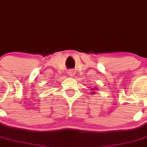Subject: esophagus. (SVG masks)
Returning <instances> with one entry per match:
<instances>
[{
  "mask_svg": "<svg viewBox=\"0 0 147 147\" xmlns=\"http://www.w3.org/2000/svg\"><path fill=\"white\" fill-rule=\"evenodd\" d=\"M68 75L70 77H74L75 76V72L72 69H69V70H68Z\"/></svg>",
  "mask_w": 147,
  "mask_h": 147,
  "instance_id": "obj_1",
  "label": "esophagus"
}]
</instances>
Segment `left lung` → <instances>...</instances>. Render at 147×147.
Here are the masks:
<instances>
[{
  "label": "left lung",
  "instance_id": "obj_1",
  "mask_svg": "<svg viewBox=\"0 0 147 147\" xmlns=\"http://www.w3.org/2000/svg\"><path fill=\"white\" fill-rule=\"evenodd\" d=\"M96 89H97V88H96V89H94V90H96ZM92 94H95V92H93Z\"/></svg>",
  "mask_w": 147,
  "mask_h": 147
}]
</instances>
